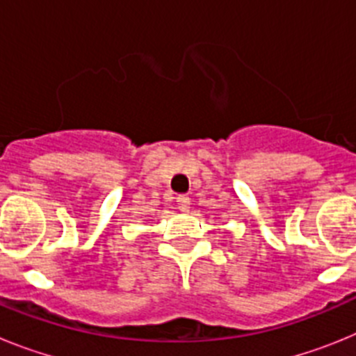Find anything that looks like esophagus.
Returning a JSON list of instances; mask_svg holds the SVG:
<instances>
[{
	"mask_svg": "<svg viewBox=\"0 0 356 356\" xmlns=\"http://www.w3.org/2000/svg\"><path fill=\"white\" fill-rule=\"evenodd\" d=\"M176 205H178L180 212H188L191 210V200L187 196H178L176 197Z\"/></svg>",
	"mask_w": 356,
	"mask_h": 356,
	"instance_id": "esophagus-1",
	"label": "esophagus"
}]
</instances>
